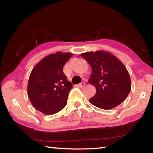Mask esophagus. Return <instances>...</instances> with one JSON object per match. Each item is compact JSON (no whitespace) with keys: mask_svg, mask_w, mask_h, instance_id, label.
Wrapping results in <instances>:
<instances>
[{"mask_svg":"<svg viewBox=\"0 0 153 153\" xmlns=\"http://www.w3.org/2000/svg\"><path fill=\"white\" fill-rule=\"evenodd\" d=\"M84 86H85V83L84 82H82V83L80 84H77V87H79V88H82V87H84Z\"/></svg>","mask_w":153,"mask_h":153,"instance_id":"esophagus-1","label":"esophagus"}]
</instances>
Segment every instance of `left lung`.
<instances>
[{
	"mask_svg": "<svg viewBox=\"0 0 153 153\" xmlns=\"http://www.w3.org/2000/svg\"><path fill=\"white\" fill-rule=\"evenodd\" d=\"M92 68L88 82L96 88L90 103L103 110H110L125 101L131 88L127 68L110 52L103 50L81 54Z\"/></svg>",
	"mask_w": 153,
	"mask_h": 153,
	"instance_id": "1",
	"label": "left lung"
}]
</instances>
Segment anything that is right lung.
<instances>
[{
    "instance_id": "1",
    "label": "right lung",
    "mask_w": 153,
    "mask_h": 153,
    "mask_svg": "<svg viewBox=\"0 0 153 153\" xmlns=\"http://www.w3.org/2000/svg\"><path fill=\"white\" fill-rule=\"evenodd\" d=\"M72 56L69 52H57L44 57L33 67L29 76L27 92L36 110L52 115L67 105L73 86L67 80L62 68Z\"/></svg>"
}]
</instances>
